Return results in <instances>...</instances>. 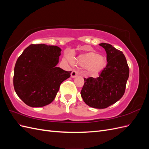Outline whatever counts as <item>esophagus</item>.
Wrapping results in <instances>:
<instances>
[{
    "label": "esophagus",
    "mask_w": 149,
    "mask_h": 149,
    "mask_svg": "<svg viewBox=\"0 0 149 149\" xmlns=\"http://www.w3.org/2000/svg\"><path fill=\"white\" fill-rule=\"evenodd\" d=\"M78 74V72L77 71H76V70H73V71L71 72V77L74 78H75L76 76H77Z\"/></svg>",
    "instance_id": "1"
}]
</instances>
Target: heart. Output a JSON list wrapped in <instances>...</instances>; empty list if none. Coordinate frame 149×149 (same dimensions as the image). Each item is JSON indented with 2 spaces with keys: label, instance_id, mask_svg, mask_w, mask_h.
Listing matches in <instances>:
<instances>
[{
  "label": "heart",
  "instance_id": "1",
  "mask_svg": "<svg viewBox=\"0 0 149 149\" xmlns=\"http://www.w3.org/2000/svg\"><path fill=\"white\" fill-rule=\"evenodd\" d=\"M76 62L80 66L86 68L88 73L93 75L100 73L106 66L105 56L98 55L93 52H89L79 55L76 58Z\"/></svg>",
  "mask_w": 149,
  "mask_h": 149
}]
</instances>
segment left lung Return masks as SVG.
Segmentation results:
<instances>
[{
  "label": "left lung",
  "instance_id": "1",
  "mask_svg": "<svg viewBox=\"0 0 149 149\" xmlns=\"http://www.w3.org/2000/svg\"><path fill=\"white\" fill-rule=\"evenodd\" d=\"M105 49L107 65L96 78H84L81 91L84 102L89 107L104 109L123 96L129 76L127 60L121 51L109 43H101Z\"/></svg>",
  "mask_w": 149,
  "mask_h": 149
}]
</instances>
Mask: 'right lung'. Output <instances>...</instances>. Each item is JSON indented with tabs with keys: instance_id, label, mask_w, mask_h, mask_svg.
Wrapping results in <instances>:
<instances>
[{
	"instance_id": "add662e5",
	"label": "right lung",
	"mask_w": 149,
	"mask_h": 149,
	"mask_svg": "<svg viewBox=\"0 0 149 149\" xmlns=\"http://www.w3.org/2000/svg\"><path fill=\"white\" fill-rule=\"evenodd\" d=\"M61 51L57 46L30 45L17 59L13 86L26 105L40 107L50 104L60 84L70 77L71 71L56 67Z\"/></svg>"
}]
</instances>
